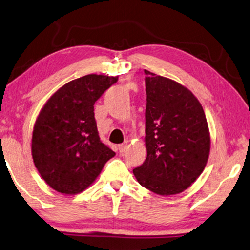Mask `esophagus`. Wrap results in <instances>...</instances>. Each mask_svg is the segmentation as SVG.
Segmentation results:
<instances>
[{
    "mask_svg": "<svg viewBox=\"0 0 250 250\" xmlns=\"http://www.w3.org/2000/svg\"><path fill=\"white\" fill-rule=\"evenodd\" d=\"M127 147H128V144H127V143H124V144L118 145V150H120L121 153H124L125 150L127 149Z\"/></svg>",
    "mask_w": 250,
    "mask_h": 250,
    "instance_id": "obj_1",
    "label": "esophagus"
}]
</instances>
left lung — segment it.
<instances>
[{
  "label": "left lung",
  "instance_id": "left-lung-1",
  "mask_svg": "<svg viewBox=\"0 0 250 250\" xmlns=\"http://www.w3.org/2000/svg\"><path fill=\"white\" fill-rule=\"evenodd\" d=\"M147 157L133 170L143 187L162 196L181 194L196 182L210 152L203 106L184 85L144 71Z\"/></svg>",
  "mask_w": 250,
  "mask_h": 250
}]
</instances>
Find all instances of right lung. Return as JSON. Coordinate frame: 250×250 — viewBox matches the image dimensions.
Wrapping results in <instances>:
<instances>
[{"label": "right lung", "mask_w": 250, "mask_h": 250, "mask_svg": "<svg viewBox=\"0 0 250 250\" xmlns=\"http://www.w3.org/2000/svg\"><path fill=\"white\" fill-rule=\"evenodd\" d=\"M118 76L88 74L48 98L32 133L33 162L44 182L64 195L86 189L115 153L101 142L94 104Z\"/></svg>", "instance_id": "add662e5"}]
</instances>
